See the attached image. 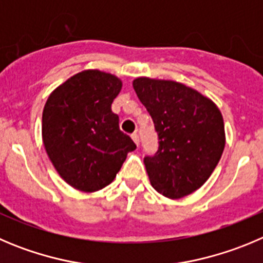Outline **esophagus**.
<instances>
[{
    "label": "esophagus",
    "mask_w": 263,
    "mask_h": 263,
    "mask_svg": "<svg viewBox=\"0 0 263 263\" xmlns=\"http://www.w3.org/2000/svg\"><path fill=\"white\" fill-rule=\"evenodd\" d=\"M132 138H133V141L136 142V144L139 143V136H138V133H137V132H134V133L132 134Z\"/></svg>",
    "instance_id": "obj_1"
}]
</instances>
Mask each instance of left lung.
Returning a JSON list of instances; mask_svg holds the SVG:
<instances>
[{"label": "left lung", "mask_w": 263, "mask_h": 263, "mask_svg": "<svg viewBox=\"0 0 263 263\" xmlns=\"http://www.w3.org/2000/svg\"><path fill=\"white\" fill-rule=\"evenodd\" d=\"M133 87L158 133V151L143 158L151 185L168 198L187 196L206 182L224 150L220 110L177 82L138 78Z\"/></svg>", "instance_id": "8db88e82"}]
</instances>
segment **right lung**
<instances>
[{
    "mask_svg": "<svg viewBox=\"0 0 263 263\" xmlns=\"http://www.w3.org/2000/svg\"><path fill=\"white\" fill-rule=\"evenodd\" d=\"M121 86L112 74L86 70L67 79L45 103V150L62 179L82 192L109 185L127 153L137 147L112 112Z\"/></svg>",
    "mask_w": 263,
    "mask_h": 263,
    "instance_id": "add662e5",
    "label": "right lung"
}]
</instances>
